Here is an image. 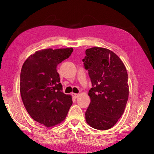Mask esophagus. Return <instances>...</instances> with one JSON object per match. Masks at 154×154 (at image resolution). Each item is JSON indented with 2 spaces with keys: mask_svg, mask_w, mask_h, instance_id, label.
Segmentation results:
<instances>
[{
  "mask_svg": "<svg viewBox=\"0 0 154 154\" xmlns=\"http://www.w3.org/2000/svg\"><path fill=\"white\" fill-rule=\"evenodd\" d=\"M78 92H79V91H77V90H76V89H75V90H73V93L75 94H77Z\"/></svg>",
  "mask_w": 154,
  "mask_h": 154,
  "instance_id": "obj_1",
  "label": "esophagus"
}]
</instances>
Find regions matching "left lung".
I'll return each mask as SVG.
<instances>
[{
  "mask_svg": "<svg viewBox=\"0 0 154 154\" xmlns=\"http://www.w3.org/2000/svg\"><path fill=\"white\" fill-rule=\"evenodd\" d=\"M72 51V48L37 51L26 60L21 70L22 102L31 118L47 128L62 123L72 104V96L63 92L56 71Z\"/></svg>",
  "mask_w": 154,
  "mask_h": 154,
  "instance_id": "left-lung-1",
  "label": "left lung"
}]
</instances>
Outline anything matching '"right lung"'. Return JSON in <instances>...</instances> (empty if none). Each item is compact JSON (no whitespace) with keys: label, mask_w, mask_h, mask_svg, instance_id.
Masks as SVG:
<instances>
[{"label":"right lung","mask_w":154,"mask_h":154,"mask_svg":"<svg viewBox=\"0 0 154 154\" xmlns=\"http://www.w3.org/2000/svg\"><path fill=\"white\" fill-rule=\"evenodd\" d=\"M85 54L88 60L84 64L92 85L88 92L91 102L85 120L95 129H110L124 113L128 98L126 69L109 49L94 47L88 49Z\"/></svg>","instance_id":"obj_1"}]
</instances>
